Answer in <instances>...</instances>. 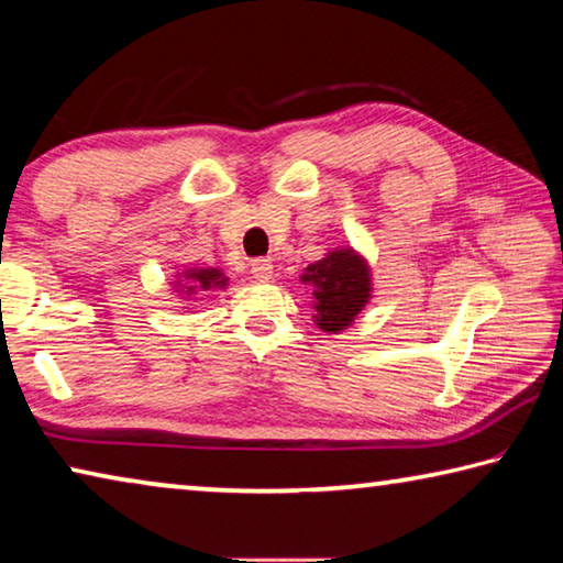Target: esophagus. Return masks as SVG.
Here are the masks:
<instances>
[{
  "label": "esophagus",
  "mask_w": 563,
  "mask_h": 563,
  "mask_svg": "<svg viewBox=\"0 0 563 563\" xmlns=\"http://www.w3.org/2000/svg\"><path fill=\"white\" fill-rule=\"evenodd\" d=\"M252 274H254V279L269 282L274 276V264L269 260H254L252 262Z\"/></svg>",
  "instance_id": "1"
}]
</instances>
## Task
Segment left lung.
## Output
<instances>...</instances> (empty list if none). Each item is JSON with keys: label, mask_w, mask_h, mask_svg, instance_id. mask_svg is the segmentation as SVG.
I'll return each instance as SVG.
<instances>
[{"label": "left lung", "mask_w": 563, "mask_h": 563, "mask_svg": "<svg viewBox=\"0 0 563 563\" xmlns=\"http://www.w3.org/2000/svg\"><path fill=\"white\" fill-rule=\"evenodd\" d=\"M299 279L314 289V324L327 334L352 327L372 299V269L352 246L334 249L324 260L309 264Z\"/></svg>", "instance_id": "8db88e82"}]
</instances>
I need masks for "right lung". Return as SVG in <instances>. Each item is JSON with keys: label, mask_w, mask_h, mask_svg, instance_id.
I'll return each instance as SVG.
<instances>
[{"label": "right lung", "mask_w": 563, "mask_h": 563, "mask_svg": "<svg viewBox=\"0 0 563 563\" xmlns=\"http://www.w3.org/2000/svg\"><path fill=\"white\" fill-rule=\"evenodd\" d=\"M229 276L214 269V266H207V269H184L177 274V279L172 282V287L177 294H181V299H195V297H207L209 291H221L227 289Z\"/></svg>", "instance_id": "right-lung-1"}]
</instances>
